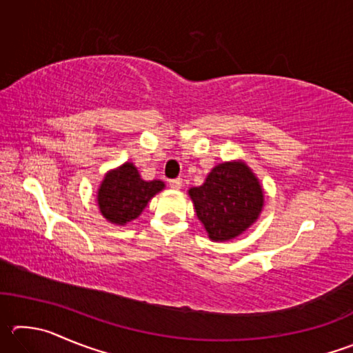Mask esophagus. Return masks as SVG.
<instances>
[{"label": "esophagus", "instance_id": "1", "mask_svg": "<svg viewBox=\"0 0 353 353\" xmlns=\"http://www.w3.org/2000/svg\"><path fill=\"white\" fill-rule=\"evenodd\" d=\"M170 187L172 190H181L182 188V179L177 177V179H171L170 181Z\"/></svg>", "mask_w": 353, "mask_h": 353}]
</instances>
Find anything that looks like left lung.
<instances>
[{"label": "left lung", "instance_id": "left-lung-1", "mask_svg": "<svg viewBox=\"0 0 353 353\" xmlns=\"http://www.w3.org/2000/svg\"><path fill=\"white\" fill-rule=\"evenodd\" d=\"M188 194L213 241L241 235L259 219L265 199L259 179L241 160L216 165L205 182L190 188Z\"/></svg>", "mask_w": 353, "mask_h": 353}]
</instances>
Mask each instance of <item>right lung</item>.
Instances as JSON below:
<instances>
[{"instance_id": "1", "label": "right lung", "mask_w": 353, "mask_h": 353, "mask_svg": "<svg viewBox=\"0 0 353 353\" xmlns=\"http://www.w3.org/2000/svg\"><path fill=\"white\" fill-rule=\"evenodd\" d=\"M165 188L162 181H143L134 163L126 162L104 176L98 188V205L112 224L124 225L139 218L148 202Z\"/></svg>"}]
</instances>
